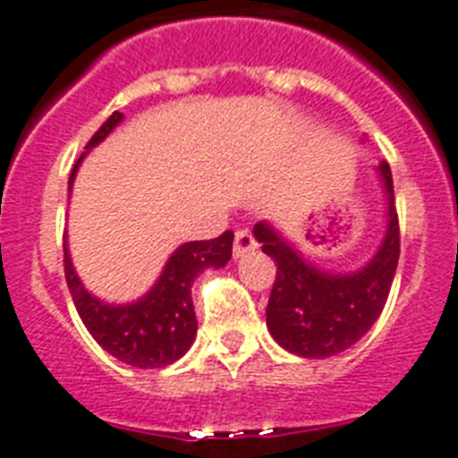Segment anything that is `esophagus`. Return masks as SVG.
Returning a JSON list of instances; mask_svg holds the SVG:
<instances>
[{
  "mask_svg": "<svg viewBox=\"0 0 458 458\" xmlns=\"http://www.w3.org/2000/svg\"><path fill=\"white\" fill-rule=\"evenodd\" d=\"M255 248H257V241L248 229L236 232V241H233V259H241V257L255 252Z\"/></svg>",
  "mask_w": 458,
  "mask_h": 458,
  "instance_id": "34e87169",
  "label": "esophagus"
}]
</instances>
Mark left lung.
I'll list each match as a JSON object with an SVG mask.
<instances>
[{
    "label": "left lung",
    "instance_id": "obj_1",
    "mask_svg": "<svg viewBox=\"0 0 458 458\" xmlns=\"http://www.w3.org/2000/svg\"><path fill=\"white\" fill-rule=\"evenodd\" d=\"M385 190V233L357 271H329L312 264L273 222H257L252 233L276 259L277 273L267 308V327L283 350L303 359H327L350 350L380 318L398 267L401 236L389 164L375 166Z\"/></svg>",
    "mask_w": 458,
    "mask_h": 458
}]
</instances>
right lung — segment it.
Wrapping results in <instances>:
<instances>
[{"label":"right lung","mask_w":458,"mask_h":458,"mask_svg":"<svg viewBox=\"0 0 458 458\" xmlns=\"http://www.w3.org/2000/svg\"><path fill=\"white\" fill-rule=\"evenodd\" d=\"M123 120V113L115 111L89 139L69 175V194L73 190L78 166L88 157V152L99 146ZM232 243L233 232H225L213 241H190L178 245L146 294L129 303H108L85 289L83 280L73 268L64 233L66 284L85 329L111 357L134 369H164L185 357V352L197 338L191 284L206 268L226 267V261L232 259Z\"/></svg>","instance_id":"obj_1"}]
</instances>
